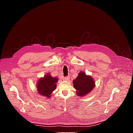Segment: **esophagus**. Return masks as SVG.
<instances>
[{"mask_svg": "<svg viewBox=\"0 0 133 133\" xmlns=\"http://www.w3.org/2000/svg\"><path fill=\"white\" fill-rule=\"evenodd\" d=\"M63 79L64 80H69V79H70V77L69 76H65V77H64V78H63Z\"/></svg>", "mask_w": 133, "mask_h": 133, "instance_id": "1", "label": "esophagus"}]
</instances>
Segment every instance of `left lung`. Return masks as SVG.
<instances>
[{"label":"left lung","instance_id":"1","mask_svg":"<svg viewBox=\"0 0 133 133\" xmlns=\"http://www.w3.org/2000/svg\"><path fill=\"white\" fill-rule=\"evenodd\" d=\"M73 83V87L76 90V95L79 96H84L89 94L95 87L94 79L83 71H80Z\"/></svg>","mask_w":133,"mask_h":133}]
</instances>
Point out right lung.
I'll return each mask as SVG.
<instances>
[{
	"mask_svg": "<svg viewBox=\"0 0 133 133\" xmlns=\"http://www.w3.org/2000/svg\"><path fill=\"white\" fill-rule=\"evenodd\" d=\"M58 79L53 77L48 73L44 75L43 78H40L37 85L38 93L48 98H50L51 93L55 90Z\"/></svg>",
	"mask_w": 133,
	"mask_h": 133,
	"instance_id": "obj_1",
	"label": "right lung"
}]
</instances>
